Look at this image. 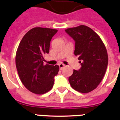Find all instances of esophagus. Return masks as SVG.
Returning <instances> with one entry per match:
<instances>
[{
	"mask_svg": "<svg viewBox=\"0 0 120 120\" xmlns=\"http://www.w3.org/2000/svg\"><path fill=\"white\" fill-rule=\"evenodd\" d=\"M58 66H59V67H60V69H62L64 67H65V65H64V64H63V63H60V64L58 65Z\"/></svg>",
	"mask_w": 120,
	"mask_h": 120,
	"instance_id": "34e87169",
	"label": "esophagus"
}]
</instances>
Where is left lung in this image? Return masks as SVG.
<instances>
[{
  "label": "left lung",
  "mask_w": 120,
  "mask_h": 120,
  "mask_svg": "<svg viewBox=\"0 0 120 120\" xmlns=\"http://www.w3.org/2000/svg\"><path fill=\"white\" fill-rule=\"evenodd\" d=\"M65 32L75 41L74 55L81 68L74 70L69 77L71 87L86 93L94 90L101 82L108 65L105 45L92 29L85 26L69 28Z\"/></svg>",
  "instance_id": "1"
}]
</instances>
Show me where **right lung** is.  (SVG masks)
I'll return each instance as SVG.
<instances>
[{"instance_id":"1","label":"right lung","mask_w":120,"mask_h":120,"mask_svg":"<svg viewBox=\"0 0 120 120\" xmlns=\"http://www.w3.org/2000/svg\"><path fill=\"white\" fill-rule=\"evenodd\" d=\"M57 30L35 27L24 35L18 46L16 66L21 82L30 91L45 94L53 87L59 66L44 65L43 56L49 52L50 43Z\"/></svg>"}]
</instances>
